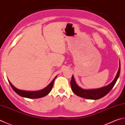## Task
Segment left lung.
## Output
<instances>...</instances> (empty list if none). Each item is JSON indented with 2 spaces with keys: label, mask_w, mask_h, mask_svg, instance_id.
<instances>
[{
  "label": "left lung",
  "mask_w": 125,
  "mask_h": 125,
  "mask_svg": "<svg viewBox=\"0 0 125 125\" xmlns=\"http://www.w3.org/2000/svg\"><path fill=\"white\" fill-rule=\"evenodd\" d=\"M120 73V62L119 63V68L118 70L117 74L115 78H114L112 83L107 86H104L101 88H96V89H89L86 90L80 87L75 80L73 75H72V80L70 81V85L71 88L75 94L78 96L82 97L83 98L88 99H100L102 97H103L107 94L110 91V90L112 89L116 83L117 80L119 78Z\"/></svg>",
  "instance_id": "left-lung-1"
}]
</instances>
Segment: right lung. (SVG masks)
Segmentation results:
<instances>
[{
    "mask_svg": "<svg viewBox=\"0 0 125 125\" xmlns=\"http://www.w3.org/2000/svg\"><path fill=\"white\" fill-rule=\"evenodd\" d=\"M57 78V76L55 77L52 81L47 85L46 87L44 88V89L40 90L39 91H24L19 90L15 87L8 79V81L9 83H10L11 87L12 88V89L14 90V91L18 94L19 96H21L22 97H24V98H28L30 99H35V98H42L43 97H45L46 96L47 94H48L51 91L52 88L54 81H55V79Z\"/></svg>",
    "mask_w": 125,
    "mask_h": 125,
    "instance_id": "right-lung-1",
    "label": "right lung"
}]
</instances>
